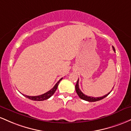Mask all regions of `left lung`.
I'll return each instance as SVG.
<instances>
[{
  "label": "left lung",
  "mask_w": 131,
  "mask_h": 131,
  "mask_svg": "<svg viewBox=\"0 0 131 131\" xmlns=\"http://www.w3.org/2000/svg\"><path fill=\"white\" fill-rule=\"evenodd\" d=\"M113 51L115 52V49H114V48L113 46ZM75 90H76V92H77V95H79V96L80 97L81 99L83 100H85V101H90V102H94V101H99V100H101L103 99V98H105V97H106L107 96H108V95L110 93H110H108V94H106V95H104L103 96H101V97H92V96H86V95H85V94H83L82 92H81V90H80V89H79V79H78L77 82V83H76L75 85Z\"/></svg>",
  "instance_id": "obj_1"
}]
</instances>
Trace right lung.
<instances>
[{
    "mask_svg": "<svg viewBox=\"0 0 131 131\" xmlns=\"http://www.w3.org/2000/svg\"><path fill=\"white\" fill-rule=\"evenodd\" d=\"M62 78H61V79H60V80H59L56 83V85H54V86L52 89L50 90L49 91H48V92H46V93L42 94V95H38V96H28V95H24L25 97L34 101H43V100H45L48 99V98H49L54 93H55V92L56 91L57 89H58L59 83V82H61V80H62Z\"/></svg>",
    "mask_w": 131,
    "mask_h": 131,
    "instance_id": "1",
    "label": "right lung"
}]
</instances>
